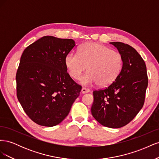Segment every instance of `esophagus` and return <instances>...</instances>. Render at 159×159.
Wrapping results in <instances>:
<instances>
[{"label": "esophagus", "mask_w": 159, "mask_h": 159, "mask_svg": "<svg viewBox=\"0 0 159 159\" xmlns=\"http://www.w3.org/2000/svg\"><path fill=\"white\" fill-rule=\"evenodd\" d=\"M89 91H90V90L89 89H87V88H83L82 89H81V92L82 93H86L89 92Z\"/></svg>", "instance_id": "obj_1"}]
</instances>
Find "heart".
I'll list each match as a JSON object with an SVG mask.
<instances>
[{"instance_id": "obj_1", "label": "heart", "mask_w": 159, "mask_h": 159, "mask_svg": "<svg viewBox=\"0 0 159 159\" xmlns=\"http://www.w3.org/2000/svg\"><path fill=\"white\" fill-rule=\"evenodd\" d=\"M64 63L72 78L79 79L88 68V73L81 78V83L103 87L112 84L121 74L123 58L121 53L106 46L88 42L80 47L78 54L68 53Z\"/></svg>"}]
</instances>
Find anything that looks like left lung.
<instances>
[{
    "mask_svg": "<svg viewBox=\"0 0 159 159\" xmlns=\"http://www.w3.org/2000/svg\"><path fill=\"white\" fill-rule=\"evenodd\" d=\"M123 56L121 74L109 87L94 91L91 114L101 125L117 129L136 116L145 102L148 77L145 61L133 47L119 42H110Z\"/></svg>",
    "mask_w": 159,
    "mask_h": 159,
    "instance_id": "8db88e82",
    "label": "left lung"
}]
</instances>
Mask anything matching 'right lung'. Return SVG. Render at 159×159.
Masks as SVG:
<instances>
[{
    "label": "right lung",
    "instance_id": "obj_1",
    "mask_svg": "<svg viewBox=\"0 0 159 159\" xmlns=\"http://www.w3.org/2000/svg\"><path fill=\"white\" fill-rule=\"evenodd\" d=\"M72 39L43 36L24 50L16 75L17 98L34 122L45 127L60 123L70 111L81 87L64 63Z\"/></svg>",
    "mask_w": 159,
    "mask_h": 159
}]
</instances>
